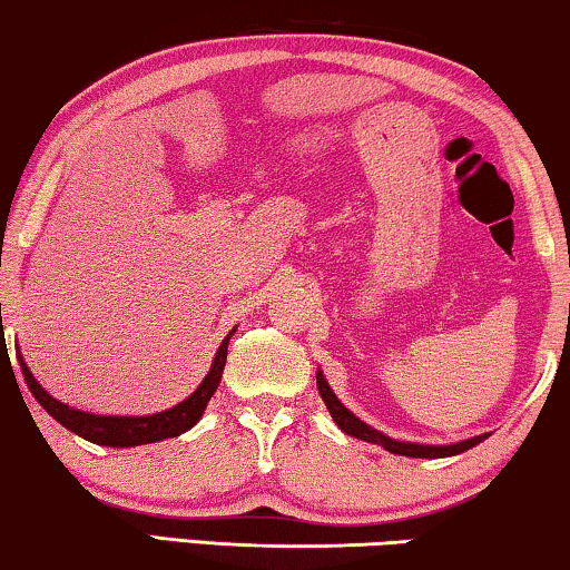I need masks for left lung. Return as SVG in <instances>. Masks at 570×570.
<instances>
[{"label":"left lung","instance_id":"left-lung-1","mask_svg":"<svg viewBox=\"0 0 570 570\" xmlns=\"http://www.w3.org/2000/svg\"><path fill=\"white\" fill-rule=\"evenodd\" d=\"M316 386H318V394H322V400L326 404V410H330V415L334 423L342 433L353 435L357 441H368V443H379V446H384L389 454H400V456H415V459H443V456H456V454H464L466 449L478 446L488 439V433L482 435H474V439H466V441H456V443H415V441H396L392 435L376 431V428H371L368 423H363L361 417L355 415V412H350L345 404L337 400V394L332 392L330 381L324 379L322 368L316 371Z\"/></svg>","mask_w":570,"mask_h":570}]
</instances>
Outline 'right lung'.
<instances>
[{
	"label": "right lung",
	"mask_w": 570,
	"mask_h": 570,
	"mask_svg": "<svg viewBox=\"0 0 570 570\" xmlns=\"http://www.w3.org/2000/svg\"><path fill=\"white\" fill-rule=\"evenodd\" d=\"M236 332V326L228 332V337L220 342L217 353L213 357V365H209L207 376L202 379V384L194 389V392L186 396L184 402L174 404V407L163 410V412H153V415H92V412L85 410H75L69 404L53 400V396L46 392V389L38 384L33 373H30L28 363L22 361V355H18L22 376L28 381L30 394L36 396L38 404L49 412V415L67 428L80 435V439L98 443V446H114V449H129V446H142V443H155L163 439H176L199 423L202 412H205L207 402L213 400V394L217 392V384L223 379V368H225V357H228V342Z\"/></svg>",
	"instance_id": "1"
}]
</instances>
